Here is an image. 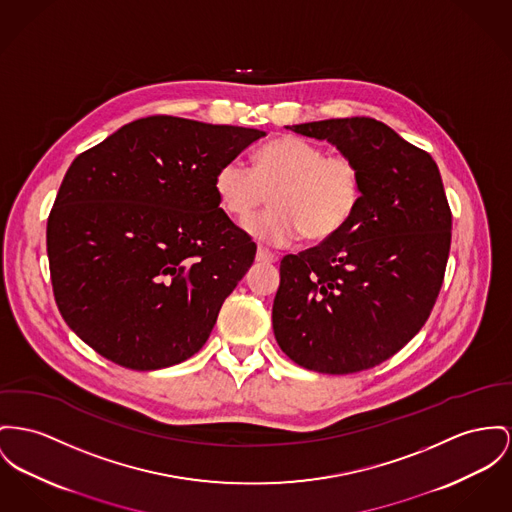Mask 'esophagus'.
Here are the masks:
<instances>
[{
  "label": "esophagus",
  "instance_id": "obj_1",
  "mask_svg": "<svg viewBox=\"0 0 512 512\" xmlns=\"http://www.w3.org/2000/svg\"><path fill=\"white\" fill-rule=\"evenodd\" d=\"M256 260L260 262V264H273L277 258H275V254H272L270 250H266V248H258V252H256Z\"/></svg>",
  "mask_w": 512,
  "mask_h": 512
}]
</instances>
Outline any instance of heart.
Masks as SVG:
<instances>
[{
  "label": "heart",
  "instance_id": "1",
  "mask_svg": "<svg viewBox=\"0 0 512 512\" xmlns=\"http://www.w3.org/2000/svg\"><path fill=\"white\" fill-rule=\"evenodd\" d=\"M221 207L237 221L250 219L272 196V211L246 223L266 244L287 246L301 233L310 242L334 237L349 223L363 198V172L355 159L328 153L303 137L281 136L266 143L254 169L227 161L215 176Z\"/></svg>",
  "mask_w": 512,
  "mask_h": 512
}]
</instances>
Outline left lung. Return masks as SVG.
<instances>
[{
	"instance_id": "1",
	"label": "left lung",
	"mask_w": 512,
	"mask_h": 512,
	"mask_svg": "<svg viewBox=\"0 0 512 512\" xmlns=\"http://www.w3.org/2000/svg\"><path fill=\"white\" fill-rule=\"evenodd\" d=\"M289 130L328 139L355 159L363 198L340 233L283 256L273 299L275 340L308 371L373 369L423 328L439 297L452 237L441 174L427 151L375 118H332Z\"/></svg>"
}]
</instances>
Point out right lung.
Returning a JSON list of instances; mask_svg holds the SVG:
<instances>
[{
    "mask_svg": "<svg viewBox=\"0 0 512 512\" xmlns=\"http://www.w3.org/2000/svg\"><path fill=\"white\" fill-rule=\"evenodd\" d=\"M262 136L159 114L73 159L46 250L60 314L99 355L155 371L204 347L256 256L219 207L215 176Z\"/></svg>",
    "mask_w": 512,
    "mask_h": 512,
    "instance_id": "right-lung-1",
    "label": "right lung"
}]
</instances>
